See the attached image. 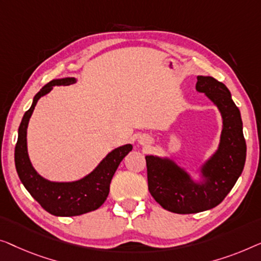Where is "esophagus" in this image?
Listing matches in <instances>:
<instances>
[{
  "mask_svg": "<svg viewBox=\"0 0 261 261\" xmlns=\"http://www.w3.org/2000/svg\"><path fill=\"white\" fill-rule=\"evenodd\" d=\"M139 143L141 144H149V137H145V136H142V137H139Z\"/></svg>",
  "mask_w": 261,
  "mask_h": 261,
  "instance_id": "esophagus-1",
  "label": "esophagus"
}]
</instances>
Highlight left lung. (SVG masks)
I'll return each instance as SVG.
<instances>
[{
  "mask_svg": "<svg viewBox=\"0 0 261 261\" xmlns=\"http://www.w3.org/2000/svg\"><path fill=\"white\" fill-rule=\"evenodd\" d=\"M196 91L207 95L222 117L219 148L200 168L202 181H194L171 159L145 156L150 194L164 209L177 214L200 213L221 203L239 178L246 161L241 115L229 90L213 76L197 75Z\"/></svg>",
  "mask_w": 261,
  "mask_h": 261,
  "instance_id": "1",
  "label": "left lung"
}]
</instances>
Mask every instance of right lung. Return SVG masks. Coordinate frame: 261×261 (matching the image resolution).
Segmentation results:
<instances>
[{
	"mask_svg": "<svg viewBox=\"0 0 261 261\" xmlns=\"http://www.w3.org/2000/svg\"><path fill=\"white\" fill-rule=\"evenodd\" d=\"M75 78L54 79L42 87L25 111L19 127L15 146V167L22 185L40 205L56 216H76L98 209L105 202L110 183L124 157L132 150L131 144L119 146L109 152L92 172L73 182H52L43 178L33 168L27 150V127L38 100L50 92L53 86L71 85Z\"/></svg>",
	"mask_w": 261,
	"mask_h": 261,
	"instance_id": "right-lung-1",
	"label": "right lung"
}]
</instances>
